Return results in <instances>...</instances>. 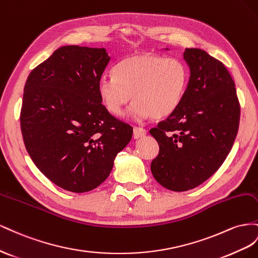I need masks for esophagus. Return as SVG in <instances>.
<instances>
[{
    "label": "esophagus",
    "instance_id": "obj_1",
    "mask_svg": "<svg viewBox=\"0 0 258 258\" xmlns=\"http://www.w3.org/2000/svg\"><path fill=\"white\" fill-rule=\"evenodd\" d=\"M134 137L135 138H141L144 137L147 134V131L144 127H139V126H135L134 127Z\"/></svg>",
    "mask_w": 258,
    "mask_h": 258
}]
</instances>
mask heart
<instances>
[{"label":"heart","instance_id":"b5f03b06","mask_svg":"<svg viewBox=\"0 0 258 258\" xmlns=\"http://www.w3.org/2000/svg\"><path fill=\"white\" fill-rule=\"evenodd\" d=\"M113 77L102 76L98 93L110 113L121 116L132 100L135 119H163L178 108L188 84V69L175 58L137 53L123 58L112 70Z\"/></svg>","mask_w":258,"mask_h":258}]
</instances>
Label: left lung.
Returning a JSON list of instances; mask_svg holds the SVG:
<instances>
[{"mask_svg":"<svg viewBox=\"0 0 258 258\" xmlns=\"http://www.w3.org/2000/svg\"><path fill=\"white\" fill-rule=\"evenodd\" d=\"M183 58L190 79L180 105L150 130L160 147L152 175L173 191L198 187L222 166L240 122L234 81L225 64L200 48H186Z\"/></svg>","mask_w":258,"mask_h":258,"instance_id":"left-lung-1","label":"left lung"}]
</instances>
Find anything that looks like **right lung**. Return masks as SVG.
Here are the masks:
<instances>
[{"label": "right lung", "mask_w": 258, "mask_h": 258, "mask_svg": "<svg viewBox=\"0 0 258 258\" xmlns=\"http://www.w3.org/2000/svg\"><path fill=\"white\" fill-rule=\"evenodd\" d=\"M105 48L62 46L29 75L20 127L29 156L55 185L86 192L105 181L133 127L101 104Z\"/></svg>", "instance_id": "add662e5"}]
</instances>
